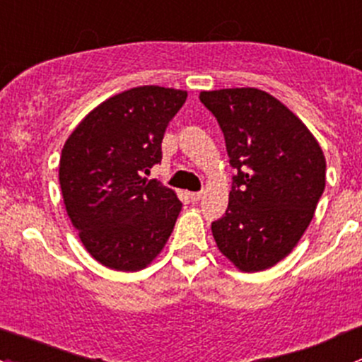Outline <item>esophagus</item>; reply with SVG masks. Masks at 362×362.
<instances>
[{"mask_svg":"<svg viewBox=\"0 0 362 362\" xmlns=\"http://www.w3.org/2000/svg\"><path fill=\"white\" fill-rule=\"evenodd\" d=\"M204 193L202 192H197V193H189V199H192V202H199V200H202Z\"/></svg>","mask_w":362,"mask_h":362,"instance_id":"34e87169","label":"esophagus"}]
</instances>
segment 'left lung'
I'll return each instance as SVG.
<instances>
[{
  "instance_id": "1",
  "label": "left lung",
  "mask_w": 362,
  "mask_h": 362,
  "mask_svg": "<svg viewBox=\"0 0 362 362\" xmlns=\"http://www.w3.org/2000/svg\"><path fill=\"white\" fill-rule=\"evenodd\" d=\"M200 100L221 127L237 170L212 235L238 270H267L310 225L326 185V158L303 122L259 88L200 92Z\"/></svg>"
}]
</instances>
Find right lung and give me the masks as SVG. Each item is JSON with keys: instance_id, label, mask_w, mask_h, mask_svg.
Wrapping results in <instances>:
<instances>
[{"instance_id": "right-lung-1", "label": "right lung", "mask_w": 362, "mask_h": 362, "mask_svg": "<svg viewBox=\"0 0 362 362\" xmlns=\"http://www.w3.org/2000/svg\"><path fill=\"white\" fill-rule=\"evenodd\" d=\"M186 98L156 85L130 88L92 110L62 148L66 211L85 249L111 270L148 267L173 233L182 204L143 173L162 160L163 134Z\"/></svg>"}]
</instances>
